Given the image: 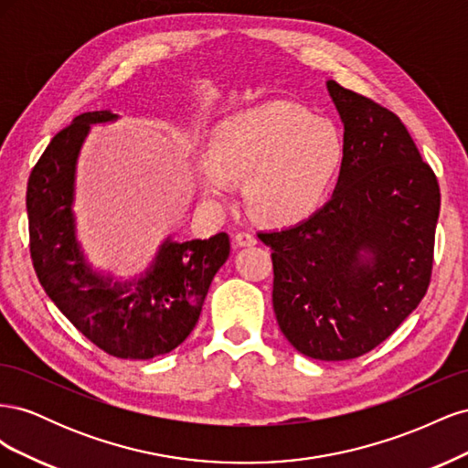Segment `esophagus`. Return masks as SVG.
Returning <instances> with one entry per match:
<instances>
[{"instance_id": "34e87169", "label": "esophagus", "mask_w": 468, "mask_h": 468, "mask_svg": "<svg viewBox=\"0 0 468 468\" xmlns=\"http://www.w3.org/2000/svg\"><path fill=\"white\" fill-rule=\"evenodd\" d=\"M234 242H236V246H239V248H244V246H256V244H258V238L253 236V234H250V232H236Z\"/></svg>"}]
</instances>
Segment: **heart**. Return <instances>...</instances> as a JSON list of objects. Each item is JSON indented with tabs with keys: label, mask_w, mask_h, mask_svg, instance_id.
<instances>
[{
	"label": "heart",
	"mask_w": 468,
	"mask_h": 468,
	"mask_svg": "<svg viewBox=\"0 0 468 468\" xmlns=\"http://www.w3.org/2000/svg\"><path fill=\"white\" fill-rule=\"evenodd\" d=\"M344 160L346 140L332 121L296 103L271 101L224 119L195 176L210 201L230 199L234 181H246L251 217L285 229L322 208Z\"/></svg>",
	"instance_id": "heart-1"
}]
</instances>
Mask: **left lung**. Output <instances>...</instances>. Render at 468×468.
I'll return each mask as SVG.
<instances>
[{"mask_svg": "<svg viewBox=\"0 0 468 468\" xmlns=\"http://www.w3.org/2000/svg\"><path fill=\"white\" fill-rule=\"evenodd\" d=\"M346 160L313 218L260 232L273 250V310L303 356L347 361L375 349L426 294L439 217L437 177L392 111L328 81Z\"/></svg>", "mask_w": 468, "mask_h": 468, "instance_id": "left-lung-1", "label": "left lung"}]
</instances>
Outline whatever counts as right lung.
Instances as JSON below:
<instances>
[{"mask_svg":"<svg viewBox=\"0 0 468 468\" xmlns=\"http://www.w3.org/2000/svg\"><path fill=\"white\" fill-rule=\"evenodd\" d=\"M115 119L111 111L81 112L35 164L27 186L31 260L50 301L91 344L119 359H152L195 328L230 239L224 232L183 244L165 239L146 275L126 282L93 273L76 239L74 172L90 124Z\"/></svg>","mask_w":468,"mask_h":468,"instance_id":"1","label":"right lung"}]
</instances>
